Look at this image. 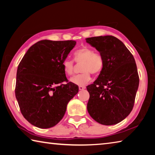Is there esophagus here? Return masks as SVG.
Listing matches in <instances>:
<instances>
[{"instance_id":"1","label":"esophagus","mask_w":155,"mask_h":155,"mask_svg":"<svg viewBox=\"0 0 155 155\" xmlns=\"http://www.w3.org/2000/svg\"><path fill=\"white\" fill-rule=\"evenodd\" d=\"M78 89H79V90H83L85 89V87H83V86H79V87H78Z\"/></svg>"}]
</instances>
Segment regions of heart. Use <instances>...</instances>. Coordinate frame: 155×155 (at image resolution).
<instances>
[{
  "label": "heart",
  "instance_id": "1",
  "mask_svg": "<svg viewBox=\"0 0 155 155\" xmlns=\"http://www.w3.org/2000/svg\"><path fill=\"white\" fill-rule=\"evenodd\" d=\"M76 62L81 65V74L76 75L70 78V82L77 85L84 86L90 82L91 74L98 75L103 68V59L101 55L95 53L92 49L88 47H83L76 51L74 53ZM63 68L65 74L71 76L74 70V64L72 60L65 59L63 62Z\"/></svg>",
  "mask_w": 155,
  "mask_h": 155
}]
</instances>
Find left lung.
Returning <instances> with one entry per match:
<instances>
[{
  "mask_svg": "<svg viewBox=\"0 0 155 155\" xmlns=\"http://www.w3.org/2000/svg\"><path fill=\"white\" fill-rule=\"evenodd\" d=\"M103 59V68L93 84L87 109L97 122L114 125L130 114L139 87V75L134 57L122 41L112 35L86 39Z\"/></svg>",
  "mask_w": 155,
  "mask_h": 155,
  "instance_id": "left-lung-1",
  "label": "left lung"
}]
</instances>
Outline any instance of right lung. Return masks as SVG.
I'll use <instances>...</instances> for the list:
<instances>
[{
    "label": "right lung",
    "instance_id": "right-lung-1",
    "mask_svg": "<svg viewBox=\"0 0 155 155\" xmlns=\"http://www.w3.org/2000/svg\"><path fill=\"white\" fill-rule=\"evenodd\" d=\"M73 40L39 41L18 65L15 98L21 113L31 124L51 128L60 122L78 87L66 81L63 62L75 46Z\"/></svg>",
    "mask_w": 155,
    "mask_h": 155
}]
</instances>
